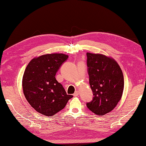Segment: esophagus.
I'll list each match as a JSON object with an SVG mask.
<instances>
[{"instance_id":"34e87169","label":"esophagus","mask_w":146,"mask_h":146,"mask_svg":"<svg viewBox=\"0 0 146 146\" xmlns=\"http://www.w3.org/2000/svg\"><path fill=\"white\" fill-rule=\"evenodd\" d=\"M79 95V92L78 91H76L75 93H74L73 96H75V97H76V96H78Z\"/></svg>"}]
</instances>
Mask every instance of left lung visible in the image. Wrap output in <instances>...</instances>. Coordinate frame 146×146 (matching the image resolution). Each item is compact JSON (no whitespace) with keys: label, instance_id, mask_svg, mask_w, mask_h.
<instances>
[{"label":"left lung","instance_id":"8db88e82","mask_svg":"<svg viewBox=\"0 0 146 146\" xmlns=\"http://www.w3.org/2000/svg\"><path fill=\"white\" fill-rule=\"evenodd\" d=\"M89 83L94 93L86 106L98 115L112 110L122 98L124 80L122 71L113 58L102 54L87 52Z\"/></svg>","mask_w":146,"mask_h":146}]
</instances>
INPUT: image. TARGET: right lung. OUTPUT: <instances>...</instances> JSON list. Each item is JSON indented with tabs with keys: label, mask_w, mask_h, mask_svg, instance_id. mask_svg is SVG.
I'll use <instances>...</instances> for the list:
<instances>
[{
	"label": "right lung",
	"mask_w": 146,
	"mask_h": 146,
	"mask_svg": "<svg viewBox=\"0 0 146 146\" xmlns=\"http://www.w3.org/2000/svg\"><path fill=\"white\" fill-rule=\"evenodd\" d=\"M68 57L62 53L39 56L31 60L24 71L22 82L24 96L31 106L43 115L53 116L73 97L55 78Z\"/></svg>",
	"instance_id": "obj_1"
}]
</instances>
